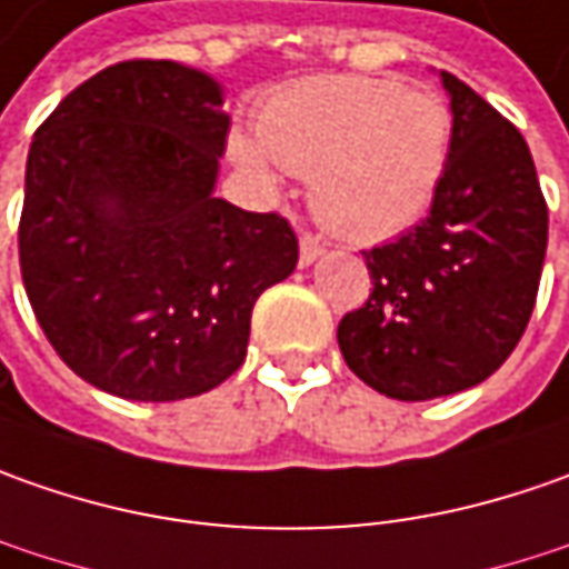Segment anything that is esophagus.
Returning a JSON list of instances; mask_svg holds the SVG:
<instances>
[{
    "label": "esophagus",
    "mask_w": 569,
    "mask_h": 569,
    "mask_svg": "<svg viewBox=\"0 0 569 569\" xmlns=\"http://www.w3.org/2000/svg\"><path fill=\"white\" fill-rule=\"evenodd\" d=\"M321 254H323L321 239H318V236H311V232H302V239H299V264L302 267L315 264Z\"/></svg>",
    "instance_id": "esophagus-1"
}]
</instances>
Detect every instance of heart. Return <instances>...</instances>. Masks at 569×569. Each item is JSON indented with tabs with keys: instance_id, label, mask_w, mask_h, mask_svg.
<instances>
[{
	"instance_id": "obj_1",
	"label": "heart",
	"mask_w": 569,
	"mask_h": 569,
	"mask_svg": "<svg viewBox=\"0 0 569 569\" xmlns=\"http://www.w3.org/2000/svg\"><path fill=\"white\" fill-rule=\"evenodd\" d=\"M261 138L236 131L248 169L280 163L311 179V207L352 239H387L425 217L447 172L453 119L435 90L397 78L323 74L286 84L258 116Z\"/></svg>"
}]
</instances>
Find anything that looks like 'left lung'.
I'll list each match as a JSON object with an SVG mask.
<instances>
[{"mask_svg": "<svg viewBox=\"0 0 569 569\" xmlns=\"http://www.w3.org/2000/svg\"><path fill=\"white\" fill-rule=\"evenodd\" d=\"M453 138L431 213L365 251L371 296L337 340L346 365L390 400H435L491 378L536 308L548 204L526 138L441 71Z\"/></svg>", "mask_w": 569, "mask_h": 569, "instance_id": "obj_1", "label": "left lung"}]
</instances>
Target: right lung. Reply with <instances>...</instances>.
Listing matches in <instances>:
<instances>
[{
    "instance_id": "add662e5",
    "label": "right lung",
    "mask_w": 569,
    "mask_h": 569,
    "mask_svg": "<svg viewBox=\"0 0 569 569\" xmlns=\"http://www.w3.org/2000/svg\"><path fill=\"white\" fill-rule=\"evenodd\" d=\"M223 88L169 59L97 71L37 128L21 277L78 378L138 402L188 400L246 362L251 308L299 264L292 226L213 194Z\"/></svg>"
}]
</instances>
